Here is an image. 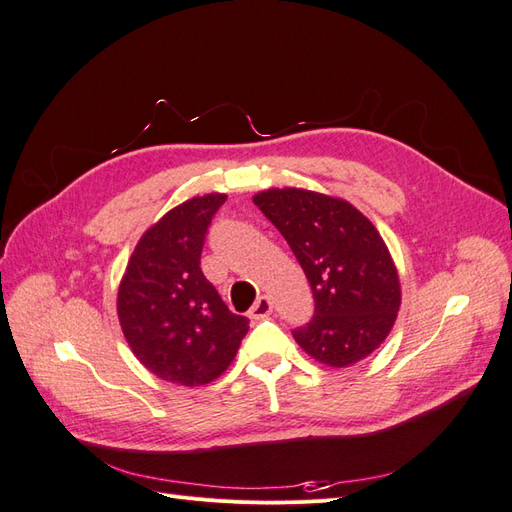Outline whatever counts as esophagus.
<instances>
[{
	"label": "esophagus",
	"instance_id": "1",
	"mask_svg": "<svg viewBox=\"0 0 512 512\" xmlns=\"http://www.w3.org/2000/svg\"><path fill=\"white\" fill-rule=\"evenodd\" d=\"M271 312H273L271 299L269 297H258L256 303L250 307V312H247V316H250L252 320H262V318H267Z\"/></svg>",
	"mask_w": 512,
	"mask_h": 512
}]
</instances>
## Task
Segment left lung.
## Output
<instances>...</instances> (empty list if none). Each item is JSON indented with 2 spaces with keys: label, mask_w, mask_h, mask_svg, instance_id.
I'll return each mask as SVG.
<instances>
[{
  "label": "left lung",
  "mask_w": 512,
  "mask_h": 512,
  "mask_svg": "<svg viewBox=\"0 0 512 512\" xmlns=\"http://www.w3.org/2000/svg\"><path fill=\"white\" fill-rule=\"evenodd\" d=\"M282 232L314 292V316L294 329L297 344L329 367H348L391 333L401 288L380 232L342 198L284 188L254 196Z\"/></svg>",
  "instance_id": "1"
}]
</instances>
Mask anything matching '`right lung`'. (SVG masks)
Here are the masks:
<instances>
[{
  "mask_svg": "<svg viewBox=\"0 0 512 512\" xmlns=\"http://www.w3.org/2000/svg\"><path fill=\"white\" fill-rule=\"evenodd\" d=\"M226 194L170 209L136 243L117 294V314L136 359L166 382L200 386L220 378L247 333L200 269L213 215Z\"/></svg>",
  "mask_w": 512,
  "mask_h": 512,
  "instance_id": "add662e5",
  "label": "right lung"
}]
</instances>
